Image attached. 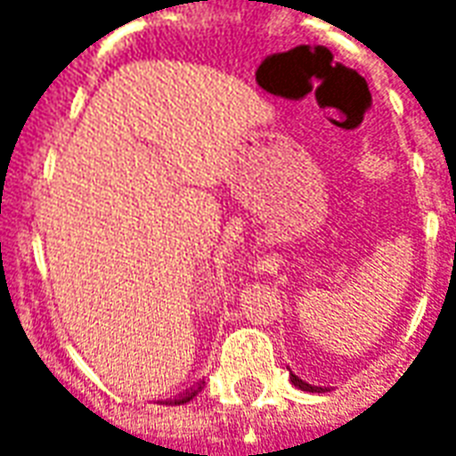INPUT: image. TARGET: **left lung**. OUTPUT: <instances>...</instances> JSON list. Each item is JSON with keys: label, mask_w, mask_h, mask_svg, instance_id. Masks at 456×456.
I'll use <instances>...</instances> for the list:
<instances>
[{"label": "left lung", "mask_w": 456, "mask_h": 456, "mask_svg": "<svg viewBox=\"0 0 456 456\" xmlns=\"http://www.w3.org/2000/svg\"><path fill=\"white\" fill-rule=\"evenodd\" d=\"M290 381L296 383L297 388H303V391H310V393H325L327 388H322V386H310V383H305L303 379H297L296 373H290Z\"/></svg>", "instance_id": "8db88e82"}]
</instances>
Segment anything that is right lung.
<instances>
[{
  "instance_id": "right-lung-1",
  "label": "right lung",
  "mask_w": 456,
  "mask_h": 456,
  "mask_svg": "<svg viewBox=\"0 0 456 456\" xmlns=\"http://www.w3.org/2000/svg\"><path fill=\"white\" fill-rule=\"evenodd\" d=\"M202 388H205V381H200L198 386H195V388H190V391L180 393L178 398H175V401H170L168 405H185V403L192 401V398H195V395H198V393L202 391Z\"/></svg>"
}]
</instances>
